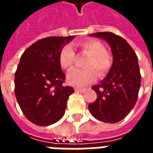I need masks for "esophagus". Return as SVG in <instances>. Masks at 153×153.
Listing matches in <instances>:
<instances>
[{
  "label": "esophagus",
  "mask_w": 153,
  "mask_h": 153,
  "mask_svg": "<svg viewBox=\"0 0 153 153\" xmlns=\"http://www.w3.org/2000/svg\"><path fill=\"white\" fill-rule=\"evenodd\" d=\"M74 90H75V92H79V93H83V92L85 91V89H83V88H75Z\"/></svg>",
  "instance_id": "1"
}]
</instances>
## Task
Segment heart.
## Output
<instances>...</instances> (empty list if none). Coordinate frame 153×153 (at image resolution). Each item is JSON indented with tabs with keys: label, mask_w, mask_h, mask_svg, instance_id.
Returning a JSON list of instances; mask_svg holds the SVG:
<instances>
[{
	"label": "heart",
	"mask_w": 153,
	"mask_h": 153,
	"mask_svg": "<svg viewBox=\"0 0 153 153\" xmlns=\"http://www.w3.org/2000/svg\"><path fill=\"white\" fill-rule=\"evenodd\" d=\"M75 48L80 54L89 56L84 63L87 69L74 70L68 74L67 81L70 84L77 87L86 86L96 79L97 74V76L102 78L109 72L112 65V58L102 42L95 39L81 41L75 44ZM75 60L76 53L71 46L66 45L60 50L59 62L64 70H72Z\"/></svg>",
	"instance_id": "heart-1"
}]
</instances>
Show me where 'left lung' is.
I'll use <instances>...</instances> for the list:
<instances>
[{"label": "left lung", "mask_w": 153, "mask_h": 153, "mask_svg": "<svg viewBox=\"0 0 153 153\" xmlns=\"http://www.w3.org/2000/svg\"><path fill=\"white\" fill-rule=\"evenodd\" d=\"M93 37L109 43L113 54V65L109 73L98 84L92 87L97 99L89 103L88 109L97 120L117 123L130 112L138 99L141 74L138 56L124 38L111 32H98Z\"/></svg>", "instance_id": "obj_1"}]
</instances>
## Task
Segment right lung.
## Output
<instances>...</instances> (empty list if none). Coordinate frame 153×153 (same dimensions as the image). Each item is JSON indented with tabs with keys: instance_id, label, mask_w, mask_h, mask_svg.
Returning a JSON list of instances; mask_svg holds the SVG:
<instances>
[{
	"instance_id": "obj_1",
	"label": "right lung",
	"mask_w": 153,
	"mask_h": 153,
	"mask_svg": "<svg viewBox=\"0 0 153 153\" xmlns=\"http://www.w3.org/2000/svg\"><path fill=\"white\" fill-rule=\"evenodd\" d=\"M74 36L48 37L37 41L22 54L15 75V93L29 121L40 126L57 122L65 114L67 101L74 92L65 87L59 54Z\"/></svg>"
}]
</instances>
